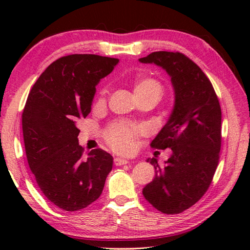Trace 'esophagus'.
<instances>
[{
  "label": "esophagus",
  "instance_id": "obj_1",
  "mask_svg": "<svg viewBox=\"0 0 250 250\" xmlns=\"http://www.w3.org/2000/svg\"><path fill=\"white\" fill-rule=\"evenodd\" d=\"M113 163H115V166L120 167V166H125V164H128L129 161L125 159H121V158H116L115 160H113Z\"/></svg>",
  "mask_w": 250,
  "mask_h": 250
}]
</instances>
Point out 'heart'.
Listing matches in <instances>:
<instances>
[{"label": "heart", "instance_id": "heart-1", "mask_svg": "<svg viewBox=\"0 0 250 250\" xmlns=\"http://www.w3.org/2000/svg\"><path fill=\"white\" fill-rule=\"evenodd\" d=\"M132 88L135 98H152L158 101L163 94V84L159 79L154 77H138L133 80ZM107 88H103L100 91L101 99L107 95ZM137 126L125 124V122H116L110 125L105 130L104 138L108 145L113 150L121 153H129L132 151L134 140L139 135Z\"/></svg>", "mask_w": 250, "mask_h": 250}]
</instances>
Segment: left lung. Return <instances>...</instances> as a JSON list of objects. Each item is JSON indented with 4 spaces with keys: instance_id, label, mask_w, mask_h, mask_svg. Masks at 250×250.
<instances>
[{
    "instance_id": "left-lung-1",
    "label": "left lung",
    "mask_w": 250,
    "mask_h": 250,
    "mask_svg": "<svg viewBox=\"0 0 250 250\" xmlns=\"http://www.w3.org/2000/svg\"><path fill=\"white\" fill-rule=\"evenodd\" d=\"M155 64L171 76L175 104L171 117L151 147L171 149L163 167L147 159L155 176L142 194L164 214H180L207 192L219 161L222 109L210 80L192 59L180 52H154L139 59Z\"/></svg>"
}]
</instances>
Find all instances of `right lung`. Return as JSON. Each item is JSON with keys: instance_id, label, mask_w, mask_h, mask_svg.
Instances as JSON below:
<instances>
[{"instance_id": "add662e5", "label": "right lung", "mask_w": 250, "mask_h": 250, "mask_svg": "<svg viewBox=\"0 0 250 250\" xmlns=\"http://www.w3.org/2000/svg\"><path fill=\"white\" fill-rule=\"evenodd\" d=\"M118 62L94 54L67 55L43 71L28 94L22 113L28 166L42 193L62 210L98 200L112 170V156L104 150L84 158L77 122L89 115L96 84Z\"/></svg>"}]
</instances>
